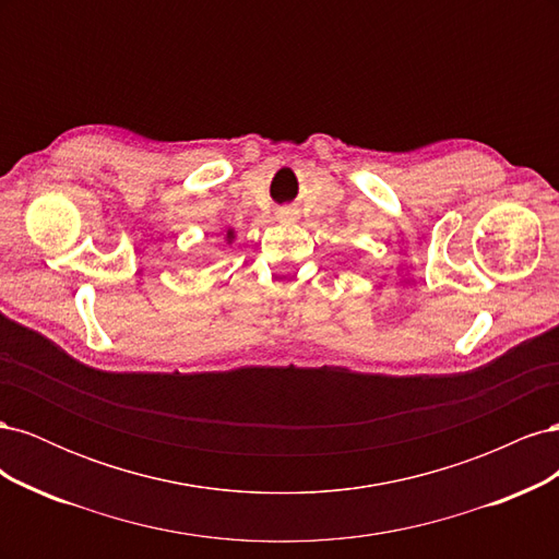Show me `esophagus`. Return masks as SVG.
Here are the masks:
<instances>
[{
    "instance_id": "obj_1",
    "label": "esophagus",
    "mask_w": 559,
    "mask_h": 559,
    "mask_svg": "<svg viewBox=\"0 0 559 559\" xmlns=\"http://www.w3.org/2000/svg\"><path fill=\"white\" fill-rule=\"evenodd\" d=\"M277 218H282V222H296L298 212H296L294 207H282V210L277 212Z\"/></svg>"
}]
</instances>
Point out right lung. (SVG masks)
<instances>
[{"label":"right lung","mask_w":559,"mask_h":559,"mask_svg":"<svg viewBox=\"0 0 559 559\" xmlns=\"http://www.w3.org/2000/svg\"><path fill=\"white\" fill-rule=\"evenodd\" d=\"M233 240H235V230L228 228V230H226V245H233Z\"/></svg>","instance_id":"1"}]
</instances>
